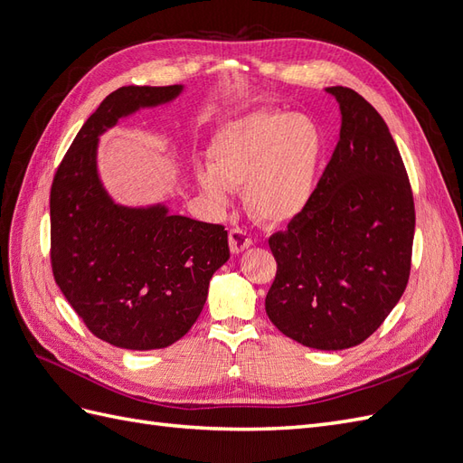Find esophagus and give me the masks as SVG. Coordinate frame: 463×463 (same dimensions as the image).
Listing matches in <instances>:
<instances>
[{"label": "esophagus", "mask_w": 463, "mask_h": 463, "mask_svg": "<svg viewBox=\"0 0 463 463\" xmlns=\"http://www.w3.org/2000/svg\"><path fill=\"white\" fill-rule=\"evenodd\" d=\"M228 240H230V249H232L233 255H240V253H243L245 249H249L250 245H253V240H250V235L245 230H241V228L230 230Z\"/></svg>", "instance_id": "obj_1"}]
</instances>
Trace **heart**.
<instances>
[{
	"label": "heart",
	"instance_id": "obj_1",
	"mask_svg": "<svg viewBox=\"0 0 463 463\" xmlns=\"http://www.w3.org/2000/svg\"><path fill=\"white\" fill-rule=\"evenodd\" d=\"M322 156L325 135L311 116L255 109L216 131L197 181L216 204H228L232 189L245 185L250 213L288 223L309 206Z\"/></svg>",
	"mask_w": 463,
	"mask_h": 463
}]
</instances>
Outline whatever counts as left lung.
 <instances>
[{"instance_id": "1", "label": "left lung", "mask_w": 463, "mask_h": 463, "mask_svg": "<svg viewBox=\"0 0 463 463\" xmlns=\"http://www.w3.org/2000/svg\"><path fill=\"white\" fill-rule=\"evenodd\" d=\"M340 141L303 213L274 233L266 293L272 325L307 347L365 342L408 286L415 208L400 150L381 114L352 89L328 87Z\"/></svg>"}]
</instances>
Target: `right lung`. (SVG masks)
<instances>
[{
	"label": "right lung",
	"mask_w": 463,
	"mask_h": 463,
	"mask_svg": "<svg viewBox=\"0 0 463 463\" xmlns=\"http://www.w3.org/2000/svg\"><path fill=\"white\" fill-rule=\"evenodd\" d=\"M181 92L184 85L121 87L106 96L50 193L55 284L96 338L137 352L184 338L206 303L210 278L230 259L223 226L170 214L162 203L119 204L98 174L100 135Z\"/></svg>",
	"instance_id": "right-lung-1"
}]
</instances>
